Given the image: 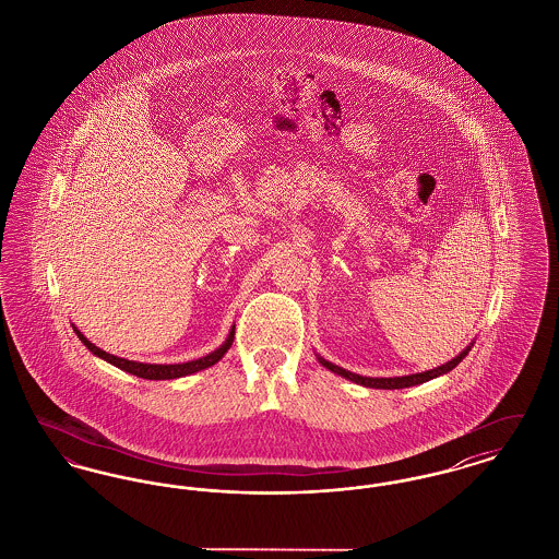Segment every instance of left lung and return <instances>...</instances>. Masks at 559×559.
Wrapping results in <instances>:
<instances>
[{
  "label": "left lung",
  "instance_id": "left-lung-1",
  "mask_svg": "<svg viewBox=\"0 0 559 559\" xmlns=\"http://www.w3.org/2000/svg\"><path fill=\"white\" fill-rule=\"evenodd\" d=\"M472 346H474V344H472ZM472 346L465 347L459 356H454L452 360H449V362L442 365V367H436V369H431V371L404 374V377H362V374L346 371V369H342V367H337V365H333V362H329V360H324V358H320V356L319 362L322 367H326L329 371L337 372V374L346 377V379L358 383V385H365V388H374V390H402V388H411V385L426 383L429 379H436V377H440V374H444V372L452 371V369L469 354Z\"/></svg>",
  "mask_w": 559,
  "mask_h": 559
}]
</instances>
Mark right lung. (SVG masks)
<instances>
[{
    "label": "right lung",
    "mask_w": 559,
    "mask_h": 559,
    "mask_svg": "<svg viewBox=\"0 0 559 559\" xmlns=\"http://www.w3.org/2000/svg\"><path fill=\"white\" fill-rule=\"evenodd\" d=\"M73 331L78 333L83 346L87 347L92 354H96L98 358L107 360L112 367L121 369V371L130 372L135 377H142V379H178V377H187L192 372L203 371V369H210L217 360H222V356L230 349L233 346V340H235V326L230 329L226 342L217 349H213L212 354L203 356V358H197V360H190V362H182V365H148V362H135V360H128V358H119V356H112L105 349L94 346L92 342H87V337L81 333L78 326H73Z\"/></svg>",
    "instance_id": "1"
}]
</instances>
